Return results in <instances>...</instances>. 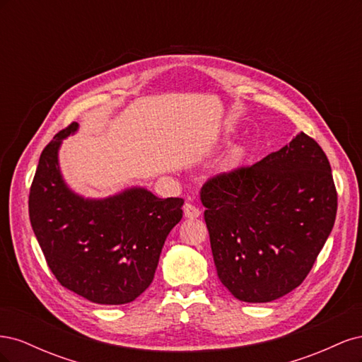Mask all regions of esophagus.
Returning a JSON list of instances; mask_svg holds the SVG:
<instances>
[{
	"instance_id": "1",
	"label": "esophagus",
	"mask_w": 362,
	"mask_h": 362,
	"mask_svg": "<svg viewBox=\"0 0 362 362\" xmlns=\"http://www.w3.org/2000/svg\"><path fill=\"white\" fill-rule=\"evenodd\" d=\"M184 216L187 217V218H196V217L201 216V211H199V208L196 206V205L185 204L184 205Z\"/></svg>"
}]
</instances>
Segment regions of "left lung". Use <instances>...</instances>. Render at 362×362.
<instances>
[{
    "label": "left lung",
    "instance_id": "1",
    "mask_svg": "<svg viewBox=\"0 0 362 362\" xmlns=\"http://www.w3.org/2000/svg\"><path fill=\"white\" fill-rule=\"evenodd\" d=\"M201 201L217 276L252 303L300 286L337 216L329 160L305 133L255 164L214 175Z\"/></svg>",
    "mask_w": 362,
    "mask_h": 362
}]
</instances>
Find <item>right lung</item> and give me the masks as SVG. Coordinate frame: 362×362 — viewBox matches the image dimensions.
I'll use <instances>...</instances> for the list:
<instances>
[{
  "label": "right lung",
  "mask_w": 362,
  "mask_h": 362,
  "mask_svg": "<svg viewBox=\"0 0 362 362\" xmlns=\"http://www.w3.org/2000/svg\"><path fill=\"white\" fill-rule=\"evenodd\" d=\"M78 128L72 122L42 151L28 196L33 231L52 275L84 299L124 305L156 275L170 229L182 217L181 198L160 199L145 189L89 201L63 182L57 151Z\"/></svg>",
  "instance_id": "obj_1"
}]
</instances>
